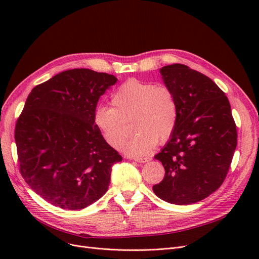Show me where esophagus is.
I'll return each mask as SVG.
<instances>
[{
	"instance_id": "obj_1",
	"label": "esophagus",
	"mask_w": 259,
	"mask_h": 259,
	"mask_svg": "<svg viewBox=\"0 0 259 259\" xmlns=\"http://www.w3.org/2000/svg\"><path fill=\"white\" fill-rule=\"evenodd\" d=\"M150 157H134V160L138 161V162H147L150 160Z\"/></svg>"
}]
</instances>
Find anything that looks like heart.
Segmentation results:
<instances>
[{
    "instance_id": "1",
    "label": "heart",
    "mask_w": 259,
    "mask_h": 259,
    "mask_svg": "<svg viewBox=\"0 0 259 259\" xmlns=\"http://www.w3.org/2000/svg\"><path fill=\"white\" fill-rule=\"evenodd\" d=\"M111 107L99 106L93 112V124L104 141L118 148L127 134L125 121L132 119L135 133L122 150L130 156H146L156 142H166L179 120V105L172 89L164 85L129 79L111 97Z\"/></svg>"
}]
</instances>
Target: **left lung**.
I'll return each instance as SVG.
<instances>
[{
    "label": "left lung",
    "mask_w": 259,
    "mask_h": 259,
    "mask_svg": "<svg viewBox=\"0 0 259 259\" xmlns=\"http://www.w3.org/2000/svg\"><path fill=\"white\" fill-rule=\"evenodd\" d=\"M159 73L175 94L179 120L154 156L166 172L153 192L174 205H190L224 183L237 145L236 126L228 98L211 78L182 64L162 67Z\"/></svg>",
    "instance_id": "1"
}]
</instances>
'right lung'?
I'll return each mask as SVG.
<instances>
[{
    "label": "right lung",
    "mask_w": 259,
    "mask_h": 259,
    "mask_svg": "<svg viewBox=\"0 0 259 259\" xmlns=\"http://www.w3.org/2000/svg\"><path fill=\"white\" fill-rule=\"evenodd\" d=\"M116 80L77 68L35 86L27 98L15 132L20 171L51 205L84 209L107 192L121 156L95 128L93 112Z\"/></svg>",
    "instance_id": "add662e5"
}]
</instances>
